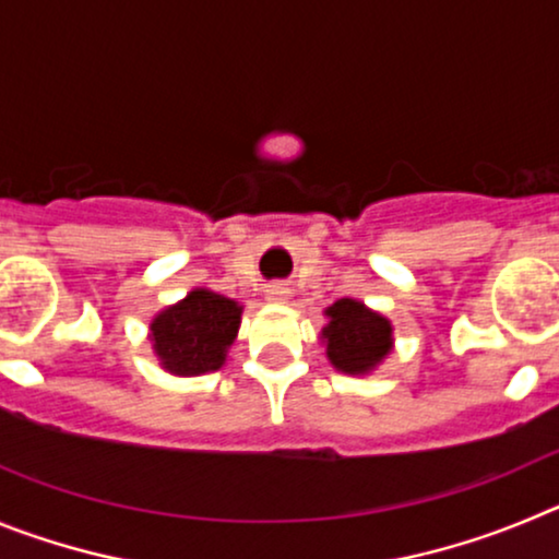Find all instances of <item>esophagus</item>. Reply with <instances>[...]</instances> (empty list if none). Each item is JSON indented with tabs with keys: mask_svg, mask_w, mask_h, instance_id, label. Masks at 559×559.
<instances>
[{
	"mask_svg": "<svg viewBox=\"0 0 559 559\" xmlns=\"http://www.w3.org/2000/svg\"><path fill=\"white\" fill-rule=\"evenodd\" d=\"M290 290L285 288L283 283H271L269 285V299H274V302H283V299H288Z\"/></svg>",
	"mask_w": 559,
	"mask_h": 559,
	"instance_id": "obj_1",
	"label": "esophagus"
}]
</instances>
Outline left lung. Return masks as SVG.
Here are the masks:
<instances>
[{
    "mask_svg": "<svg viewBox=\"0 0 559 559\" xmlns=\"http://www.w3.org/2000/svg\"><path fill=\"white\" fill-rule=\"evenodd\" d=\"M330 324L324 328L328 358L333 367L347 374L369 372L386 358L392 347V324L353 299H338L328 308Z\"/></svg>",
    "mask_w": 559,
    "mask_h": 559,
    "instance_id": "8db88e82",
    "label": "left lung"
}]
</instances>
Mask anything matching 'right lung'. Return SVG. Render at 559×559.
Masks as SVG:
<instances>
[{
    "instance_id": "1",
    "label": "right lung",
    "mask_w": 559,
    "mask_h": 559,
    "mask_svg": "<svg viewBox=\"0 0 559 559\" xmlns=\"http://www.w3.org/2000/svg\"><path fill=\"white\" fill-rule=\"evenodd\" d=\"M237 328L240 305L199 288L153 319L151 341L173 374H204L221 369Z\"/></svg>"
}]
</instances>
